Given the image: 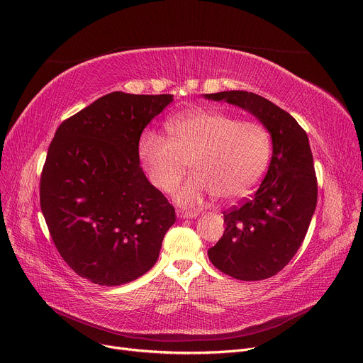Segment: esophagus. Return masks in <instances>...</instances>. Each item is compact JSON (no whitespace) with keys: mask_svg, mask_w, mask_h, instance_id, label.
I'll return each instance as SVG.
<instances>
[{"mask_svg":"<svg viewBox=\"0 0 363 363\" xmlns=\"http://www.w3.org/2000/svg\"><path fill=\"white\" fill-rule=\"evenodd\" d=\"M177 216L179 217V219H194V217L197 216L194 211H185V210H177Z\"/></svg>","mask_w":363,"mask_h":363,"instance_id":"esophagus-1","label":"esophagus"}]
</instances>
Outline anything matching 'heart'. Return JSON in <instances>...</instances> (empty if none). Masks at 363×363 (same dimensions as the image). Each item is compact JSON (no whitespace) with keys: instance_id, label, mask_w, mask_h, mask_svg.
<instances>
[{"instance_id":"b5f03b06","label":"heart","mask_w":363,"mask_h":363,"mask_svg":"<svg viewBox=\"0 0 363 363\" xmlns=\"http://www.w3.org/2000/svg\"><path fill=\"white\" fill-rule=\"evenodd\" d=\"M166 130L169 138L144 131L138 155L162 191L171 189L189 163L194 174L174 189L179 204L197 206L211 196L223 201L245 199L267 171L272 135L258 121L194 109L169 119Z\"/></svg>"}]
</instances>
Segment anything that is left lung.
Returning a JSON list of instances; mask_svg holds the SVG:
<instances>
[{"label":"left lung","instance_id":"obj_1","mask_svg":"<svg viewBox=\"0 0 363 363\" xmlns=\"http://www.w3.org/2000/svg\"><path fill=\"white\" fill-rule=\"evenodd\" d=\"M206 98L250 111L272 134L265 178L250 199L223 211V236L208 250L214 267L233 279H269L298 252L315 211L318 184L308 135L291 113L255 93L229 90Z\"/></svg>","mask_w":363,"mask_h":363}]
</instances>
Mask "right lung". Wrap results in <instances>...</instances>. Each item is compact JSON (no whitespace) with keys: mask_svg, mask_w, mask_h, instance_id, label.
Wrapping results in <instances>:
<instances>
[{"mask_svg":"<svg viewBox=\"0 0 363 363\" xmlns=\"http://www.w3.org/2000/svg\"><path fill=\"white\" fill-rule=\"evenodd\" d=\"M174 94L112 91L58 127L40 174V208L80 277L119 286L147 273L177 217L140 166L143 130Z\"/></svg>","mask_w":363,"mask_h":363,"instance_id":"add662e5","label":"right lung"}]
</instances>
